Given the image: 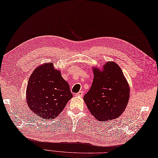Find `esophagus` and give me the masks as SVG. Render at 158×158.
<instances>
[{
  "label": "esophagus",
  "instance_id": "34e87169",
  "mask_svg": "<svg viewBox=\"0 0 158 158\" xmlns=\"http://www.w3.org/2000/svg\"><path fill=\"white\" fill-rule=\"evenodd\" d=\"M76 96H79V97H82L83 96V91H79L77 94H75Z\"/></svg>",
  "mask_w": 158,
  "mask_h": 158
}]
</instances>
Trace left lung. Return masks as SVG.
<instances>
[{"label": "left lung", "instance_id": "left-lung-1", "mask_svg": "<svg viewBox=\"0 0 158 158\" xmlns=\"http://www.w3.org/2000/svg\"><path fill=\"white\" fill-rule=\"evenodd\" d=\"M94 79L84 101L90 113L99 121L118 118L130 99V86L120 66L107 62L100 69L93 67Z\"/></svg>", "mask_w": 158, "mask_h": 158}]
</instances>
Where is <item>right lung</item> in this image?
<instances>
[{
  "instance_id": "obj_1",
  "label": "right lung",
  "mask_w": 158,
  "mask_h": 158,
  "mask_svg": "<svg viewBox=\"0 0 158 158\" xmlns=\"http://www.w3.org/2000/svg\"><path fill=\"white\" fill-rule=\"evenodd\" d=\"M72 97L69 84L52 62L38 66L28 79L26 90L28 106L44 119L55 118Z\"/></svg>"
}]
</instances>
